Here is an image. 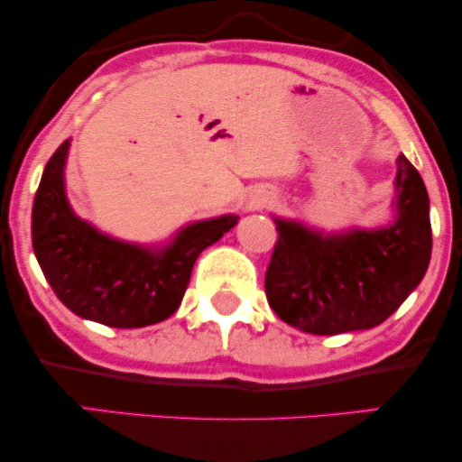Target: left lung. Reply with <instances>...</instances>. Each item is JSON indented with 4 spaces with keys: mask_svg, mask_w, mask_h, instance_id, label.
<instances>
[{
    "mask_svg": "<svg viewBox=\"0 0 462 462\" xmlns=\"http://www.w3.org/2000/svg\"><path fill=\"white\" fill-rule=\"evenodd\" d=\"M395 223L340 236L275 218L277 242L264 294L286 324L311 334L368 330L397 311L431 261L429 195L420 174L397 157Z\"/></svg>",
    "mask_w": 462,
    "mask_h": 462,
    "instance_id": "obj_1",
    "label": "left lung"
}]
</instances>
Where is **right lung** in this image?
<instances>
[{
	"instance_id": "obj_1",
	"label": "right lung",
	"mask_w": 462,
	"mask_h": 462,
	"mask_svg": "<svg viewBox=\"0 0 462 462\" xmlns=\"http://www.w3.org/2000/svg\"><path fill=\"white\" fill-rule=\"evenodd\" d=\"M69 141L50 157L37 187L31 237L37 263L62 305L84 319L111 328H143L179 309L193 264L239 217L199 220L166 248L117 242L75 217L62 170Z\"/></svg>"
}]
</instances>
